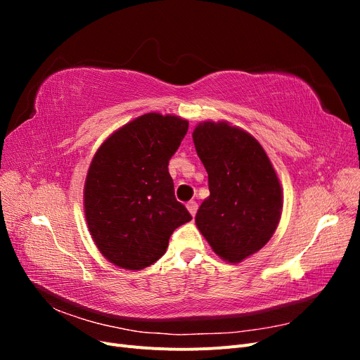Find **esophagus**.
I'll return each mask as SVG.
<instances>
[{
  "label": "esophagus",
  "instance_id": "1",
  "mask_svg": "<svg viewBox=\"0 0 360 360\" xmlns=\"http://www.w3.org/2000/svg\"><path fill=\"white\" fill-rule=\"evenodd\" d=\"M186 207H188V210H189V213H191L192 216L197 214V210H198V202H197V201H189V202L186 204Z\"/></svg>",
  "mask_w": 360,
  "mask_h": 360
}]
</instances>
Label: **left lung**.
Here are the masks:
<instances>
[{
    "label": "left lung",
    "instance_id": "left-lung-1",
    "mask_svg": "<svg viewBox=\"0 0 360 360\" xmlns=\"http://www.w3.org/2000/svg\"><path fill=\"white\" fill-rule=\"evenodd\" d=\"M192 138L210 191L195 222L217 255L240 263L276 230L282 210L278 176L263 147L242 129L204 122Z\"/></svg>",
    "mask_w": 360,
    "mask_h": 360
}]
</instances>
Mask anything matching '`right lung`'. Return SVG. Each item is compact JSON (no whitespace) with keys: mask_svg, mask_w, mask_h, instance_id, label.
Listing matches in <instances>:
<instances>
[{"mask_svg":"<svg viewBox=\"0 0 360 360\" xmlns=\"http://www.w3.org/2000/svg\"><path fill=\"white\" fill-rule=\"evenodd\" d=\"M189 123L150 112L118 129L97 150L84 207L93 240L118 267L139 270L165 254L176 228L192 219L176 200L168 163Z\"/></svg>","mask_w":360,"mask_h":360,"instance_id":"add662e5","label":"right lung"}]
</instances>
